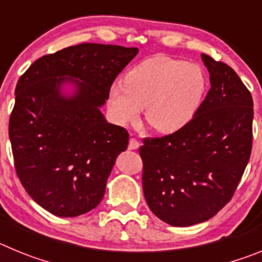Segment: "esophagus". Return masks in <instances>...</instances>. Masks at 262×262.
<instances>
[{"mask_svg": "<svg viewBox=\"0 0 262 262\" xmlns=\"http://www.w3.org/2000/svg\"><path fill=\"white\" fill-rule=\"evenodd\" d=\"M140 147V143L136 140V139H129L128 142V149H138V148Z\"/></svg>", "mask_w": 262, "mask_h": 262, "instance_id": "esophagus-1", "label": "esophagus"}]
</instances>
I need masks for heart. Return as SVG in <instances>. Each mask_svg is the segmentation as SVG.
<instances>
[{"label":"heart","mask_w":262,"mask_h":262,"mask_svg":"<svg viewBox=\"0 0 262 262\" xmlns=\"http://www.w3.org/2000/svg\"><path fill=\"white\" fill-rule=\"evenodd\" d=\"M206 76L194 62L154 57L134 67L123 82L108 92L111 114L118 123H133L145 108V120L163 135L181 131L200 108Z\"/></svg>","instance_id":"1"}]
</instances>
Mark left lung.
<instances>
[{
    "mask_svg": "<svg viewBox=\"0 0 262 262\" xmlns=\"http://www.w3.org/2000/svg\"><path fill=\"white\" fill-rule=\"evenodd\" d=\"M209 93L193 119L176 134L145 138L143 191L165 223L187 227L209 221L230 202L252 151L253 99L236 72L202 53Z\"/></svg>",
    "mask_w": 262,
    "mask_h": 262,
    "instance_id": "8db88e82",
    "label": "left lung"
}]
</instances>
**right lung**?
<instances>
[{
	"label": "right lung",
	"instance_id": "1",
	"mask_svg": "<svg viewBox=\"0 0 262 262\" xmlns=\"http://www.w3.org/2000/svg\"><path fill=\"white\" fill-rule=\"evenodd\" d=\"M138 48L81 43L32 62L17 82L9 138L15 172L29 195L51 214L96 209L128 133L99 108ZM71 83L75 92L66 95Z\"/></svg>",
	"mask_w": 262,
	"mask_h": 262
}]
</instances>
